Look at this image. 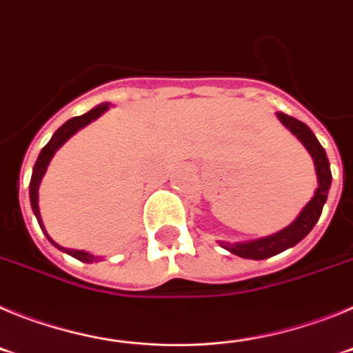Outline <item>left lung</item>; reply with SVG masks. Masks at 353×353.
I'll return each mask as SVG.
<instances>
[{
    "label": "left lung",
    "instance_id": "obj_1",
    "mask_svg": "<svg viewBox=\"0 0 353 353\" xmlns=\"http://www.w3.org/2000/svg\"><path fill=\"white\" fill-rule=\"evenodd\" d=\"M277 118L281 120L283 125H285L293 136H297L299 141L307 148V152H310L311 157H313L318 174V189L316 192H314L313 199H311L310 203L304 207V210L299 214L297 219L293 221L288 228H285V230H281L279 233H276V235L265 236V239L254 240V242H244V244H228V242H221V245H223L224 249H228V251L233 252V254H236V256L240 258L265 260V258L279 254V252L285 251V249L293 248L295 244H299V242L313 230L316 221L320 219L323 203L327 201V194H329L332 174H330L329 159H327L325 150H323V146L318 143L316 136L311 132L310 127L305 125V123H302L301 120H297V118L288 117V114L285 113H277Z\"/></svg>",
    "mask_w": 353,
    "mask_h": 353
}]
</instances>
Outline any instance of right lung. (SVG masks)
<instances>
[{
    "label": "right lung",
    "mask_w": 353,
    "mask_h": 353,
    "mask_svg": "<svg viewBox=\"0 0 353 353\" xmlns=\"http://www.w3.org/2000/svg\"><path fill=\"white\" fill-rule=\"evenodd\" d=\"M109 105L108 104H101L97 105V108H93L92 111H88L86 114H83V117H74L70 118L68 121H65L63 125L60 127V129L56 130L54 134H52L51 141L48 143V145L43 146L42 152H40L39 159H37L35 166H33V174H31V182H30V201H31V208H33V214L37 215V221H39L40 228L43 230V224H42V219H40V212H39V185H40V180H42L43 173H46V170H48V164L49 161H51V157L54 155V152L58 148H60L61 145H63L65 141H67L68 138H70L72 134L77 132V130L81 129V127L88 125L90 121L95 120V118L101 117L102 113H104L105 109H108ZM43 233H46V236H48L49 240H51V236L48 235V232L43 230ZM51 244L54 245V248H58L60 251H65L67 254H70V256L77 258L79 261H86V263H90V261L95 260V256L93 254H90V252H84V251H72V249H65L61 248V245H58L56 242H52Z\"/></svg>",
    "instance_id": "1"
}]
</instances>
